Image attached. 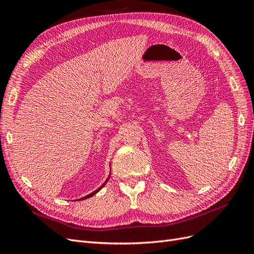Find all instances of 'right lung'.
<instances>
[{"label": "right lung", "instance_id": "obj_1", "mask_svg": "<svg viewBox=\"0 0 254 254\" xmlns=\"http://www.w3.org/2000/svg\"><path fill=\"white\" fill-rule=\"evenodd\" d=\"M108 179H109V178H108ZM108 179H107V180H106V181H105V183H104V184H103V186H102V187H101V188H99V189H97V190H94V191H93V193H91V194H89V195H87V196H84V197H82V198H81V199H78V200H83V199H87V198H90V197H92V196H93V195H95V194H96V193H97V191H98V190H101V189H102V188H103V187H104V186H105V184H106V183H107V181H108Z\"/></svg>", "mask_w": 254, "mask_h": 254}]
</instances>
